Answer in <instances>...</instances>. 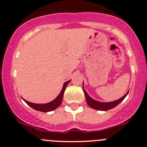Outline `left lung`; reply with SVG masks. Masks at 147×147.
I'll use <instances>...</instances> for the list:
<instances>
[{
    "mask_svg": "<svg viewBox=\"0 0 147 147\" xmlns=\"http://www.w3.org/2000/svg\"><path fill=\"white\" fill-rule=\"evenodd\" d=\"M83 90L84 93L85 98H86V100L87 104L89 107L93 108V109H97V110H101V111H107L109 110V109H112V108L115 107L116 106H117L121 101L123 100V99L126 97V96L128 95V91L125 93V95H124L122 98H121L120 99L117 100L112 101V102H99V101L95 100L93 98L90 97L88 95V93H86V91H85L84 88L83 86Z\"/></svg>",
    "mask_w": 147,
    "mask_h": 147,
    "instance_id": "1",
    "label": "left lung"
}]
</instances>
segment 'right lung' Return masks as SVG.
Wrapping results in <instances>:
<instances>
[{"label": "right lung", "instance_id": "obj_1", "mask_svg": "<svg viewBox=\"0 0 147 147\" xmlns=\"http://www.w3.org/2000/svg\"><path fill=\"white\" fill-rule=\"evenodd\" d=\"M70 82V80L64 83L63 86V88L61 90V93H59V96L56 97V99H54V100L51 101V102L46 103V104H35V103L30 102L28 101H26V100L23 99L27 104L30 106V107H32L33 109H35L37 111H40V112H51V111L54 110L56 108H58L60 106L63 100V94L64 91H65L66 86H67V84Z\"/></svg>", "mask_w": 147, "mask_h": 147}]
</instances>
